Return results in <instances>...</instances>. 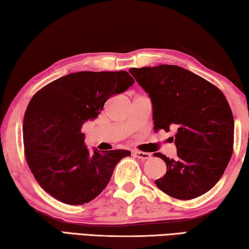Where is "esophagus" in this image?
<instances>
[{"label":"esophagus","mask_w":249,"mask_h":249,"mask_svg":"<svg viewBox=\"0 0 249 249\" xmlns=\"http://www.w3.org/2000/svg\"><path fill=\"white\" fill-rule=\"evenodd\" d=\"M134 155L136 156L137 158L142 159V160H146V159H149L151 157V155L148 153H144V151H140V150H135L134 151Z\"/></svg>","instance_id":"1"}]
</instances>
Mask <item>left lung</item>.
<instances>
[{"instance_id": "1", "label": "left lung", "mask_w": 249, "mask_h": 249, "mask_svg": "<svg viewBox=\"0 0 249 249\" xmlns=\"http://www.w3.org/2000/svg\"><path fill=\"white\" fill-rule=\"evenodd\" d=\"M153 104L155 130L177 128L178 158L157 153L167 171L155 181L175 199L191 200L210 191L233 154L234 117L224 94L212 83L172 65L130 68Z\"/></svg>"}]
</instances>
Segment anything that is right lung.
<instances>
[{"mask_svg":"<svg viewBox=\"0 0 249 249\" xmlns=\"http://www.w3.org/2000/svg\"><path fill=\"white\" fill-rule=\"evenodd\" d=\"M134 82L126 71H81L54 80L33 96L23 123L25 156L37 182L54 199L71 205L95 199L117 162L130 155L124 149L90 151L81 127Z\"/></svg>","mask_w":249,"mask_h":249,"instance_id":"1","label":"right lung"}]
</instances>
